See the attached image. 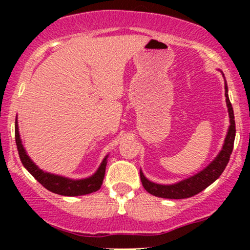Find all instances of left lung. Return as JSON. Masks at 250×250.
I'll return each mask as SVG.
<instances>
[{
    "instance_id": "obj_1",
    "label": "left lung",
    "mask_w": 250,
    "mask_h": 250,
    "mask_svg": "<svg viewBox=\"0 0 250 250\" xmlns=\"http://www.w3.org/2000/svg\"><path fill=\"white\" fill-rule=\"evenodd\" d=\"M222 73V71H221ZM225 96L227 102V108H228L229 113V128L227 131L225 143H223L222 149L217 156L211 161L205 169L199 171L197 174L193 176L185 179L180 182L173 183V185H160V183H155L149 181L142 170H140V176H141L142 186L145 187L148 193L157 197H162V199H170V200H179V199H187L191 197L194 195L199 194L203 189H206L208 186L215 182L220 177V175L223 173L225 168L228 165L229 159H230L231 151L234 147V140H235V120H234V110L231 107V103L229 101L228 96V87H227V82L225 81Z\"/></svg>"
}]
</instances>
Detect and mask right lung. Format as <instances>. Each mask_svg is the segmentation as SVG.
Masks as SVG:
<instances>
[{"instance_id":"1","label":"right lung","mask_w":250,"mask_h":250,"mask_svg":"<svg viewBox=\"0 0 250 250\" xmlns=\"http://www.w3.org/2000/svg\"><path fill=\"white\" fill-rule=\"evenodd\" d=\"M15 141L22 165L48 190L53 191L55 194L63 195V196H81V195L94 193V191L99 190L101 188L105 173V166H107L108 162V155L103 159L100 167L97 168V170L91 176L85 177V179L73 180L69 179V177L61 176V175L47 173V171L40 169L33 162V160L28 156L27 151H25L23 145H22L19 133L17 117L15 121Z\"/></svg>"}]
</instances>
